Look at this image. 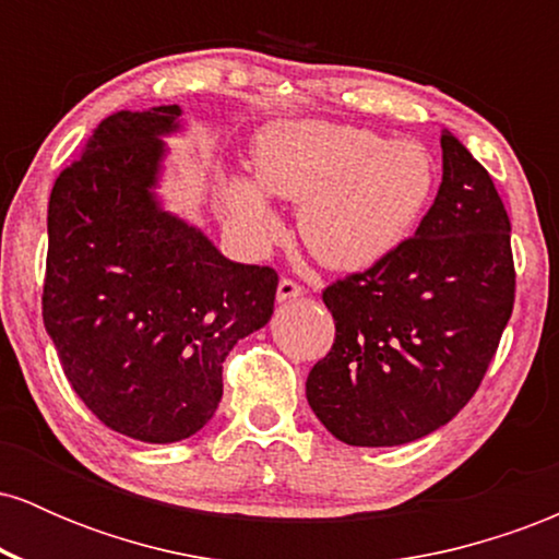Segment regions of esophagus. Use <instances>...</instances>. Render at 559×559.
Returning <instances> with one entry per match:
<instances>
[{
  "label": "esophagus",
  "instance_id": "1",
  "mask_svg": "<svg viewBox=\"0 0 559 559\" xmlns=\"http://www.w3.org/2000/svg\"><path fill=\"white\" fill-rule=\"evenodd\" d=\"M301 294H305V288H301V286L297 284V281L281 278V284H278V301L297 299V297H301Z\"/></svg>",
  "mask_w": 559,
  "mask_h": 559
}]
</instances>
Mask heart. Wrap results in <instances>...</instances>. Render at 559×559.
Returning a JSON list of instances; mask_svg holds the SVG:
<instances>
[{
	"label": "heart",
	"instance_id": "obj_1",
	"mask_svg": "<svg viewBox=\"0 0 559 559\" xmlns=\"http://www.w3.org/2000/svg\"><path fill=\"white\" fill-rule=\"evenodd\" d=\"M254 170L228 178L223 215L249 247L281 234L265 188L299 204V234L310 252L338 271L386 258L431 202L436 163L426 144L389 141L368 128L297 120L262 131Z\"/></svg>",
	"mask_w": 559,
	"mask_h": 559
}]
</instances>
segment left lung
Wrapping results in <instances>:
<instances>
[{
	"label": "left lung",
	"mask_w": 559,
	"mask_h": 559,
	"mask_svg": "<svg viewBox=\"0 0 559 559\" xmlns=\"http://www.w3.org/2000/svg\"><path fill=\"white\" fill-rule=\"evenodd\" d=\"M444 176L415 236L325 286L336 338L307 402L338 441L423 439L471 402L515 305L510 217L489 170L441 131Z\"/></svg>",
	"instance_id": "left-lung-1"
}]
</instances>
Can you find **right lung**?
<instances>
[{
	"mask_svg": "<svg viewBox=\"0 0 559 559\" xmlns=\"http://www.w3.org/2000/svg\"><path fill=\"white\" fill-rule=\"evenodd\" d=\"M178 105L115 112L57 176L41 312L66 378L112 431L189 439L215 415L223 360L273 316L278 273L223 258L155 197Z\"/></svg>",
	"mask_w": 559,
	"mask_h": 559,
	"instance_id": "1",
	"label": "right lung"
}]
</instances>
